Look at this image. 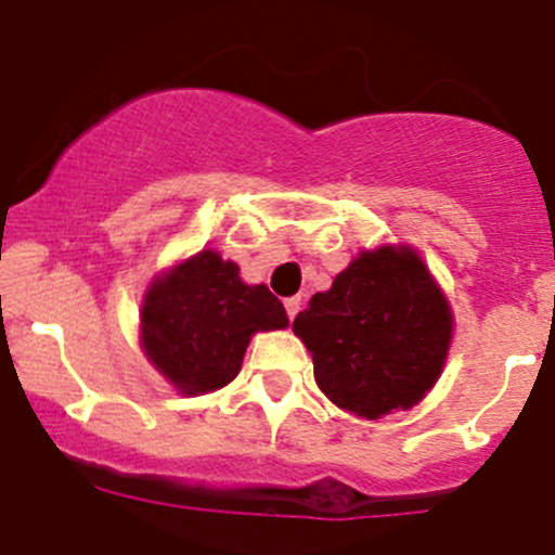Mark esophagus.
<instances>
[{
  "label": "esophagus",
  "instance_id": "34e87169",
  "mask_svg": "<svg viewBox=\"0 0 555 555\" xmlns=\"http://www.w3.org/2000/svg\"><path fill=\"white\" fill-rule=\"evenodd\" d=\"M284 309H287L289 319H295V317H298V311H300V298H287V300H284Z\"/></svg>",
  "mask_w": 555,
  "mask_h": 555
}]
</instances>
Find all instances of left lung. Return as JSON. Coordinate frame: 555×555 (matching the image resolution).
Returning a JSON list of instances; mask_svg holds the SVG:
<instances>
[{
	"label": "left lung",
	"instance_id": "left-lung-1",
	"mask_svg": "<svg viewBox=\"0 0 555 555\" xmlns=\"http://www.w3.org/2000/svg\"><path fill=\"white\" fill-rule=\"evenodd\" d=\"M319 389L344 411L382 418L413 408L440 378L453 335L443 289L416 249L362 251L293 322Z\"/></svg>",
	"mask_w": 555,
	"mask_h": 555
}]
</instances>
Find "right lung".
Wrapping results in <instances>:
<instances>
[{"label":"right lung","instance_id":"1","mask_svg":"<svg viewBox=\"0 0 555 555\" xmlns=\"http://www.w3.org/2000/svg\"><path fill=\"white\" fill-rule=\"evenodd\" d=\"M287 324L266 284H244L236 262L204 249L147 287L142 349L182 395H204L238 376L251 335Z\"/></svg>","mask_w":555,"mask_h":555}]
</instances>
